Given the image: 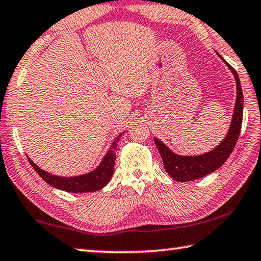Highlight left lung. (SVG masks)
I'll return each instance as SVG.
<instances>
[{
  "label": "left lung",
  "mask_w": 261,
  "mask_h": 261,
  "mask_svg": "<svg viewBox=\"0 0 261 261\" xmlns=\"http://www.w3.org/2000/svg\"><path fill=\"white\" fill-rule=\"evenodd\" d=\"M218 56L225 62V64H227V66L229 67L236 81L237 96L229 130H228L225 139L222 140V142L217 148H214L206 153L198 154V156H181V154H176L165 143H163L161 140L153 139L158 151L162 156L164 167H165L168 175L175 181H194L217 171L219 167H221L225 164L228 157L230 156L231 151L235 148L237 140H239L242 120H243V91H242L240 77L237 72L220 55L218 54Z\"/></svg>",
  "instance_id": "1"
}]
</instances>
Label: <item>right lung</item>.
Instances as JSON below:
<instances>
[{"label":"right lung","mask_w":261,"mask_h":261,"mask_svg":"<svg viewBox=\"0 0 261 261\" xmlns=\"http://www.w3.org/2000/svg\"><path fill=\"white\" fill-rule=\"evenodd\" d=\"M122 133L119 134L113 142L110 145L107 153L104 154L102 162L99 165L89 173L75 176H59L51 174V173L45 172L42 168L36 166L35 164L32 162V159L27 156V159L33 166L36 173L42 177V179L47 182L54 188L67 191V193H91V191H97L104 188L105 186L109 184L113 175L114 170V161H116V149L119 140L122 136Z\"/></svg>","instance_id":"add662e5"}]
</instances>
